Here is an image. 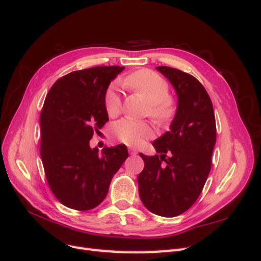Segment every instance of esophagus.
Segmentation results:
<instances>
[{
  "label": "esophagus",
  "instance_id": "esophagus-1",
  "mask_svg": "<svg viewBox=\"0 0 261 261\" xmlns=\"http://www.w3.org/2000/svg\"><path fill=\"white\" fill-rule=\"evenodd\" d=\"M128 151H129L130 154H136L137 153V150L135 148H133V147L128 148Z\"/></svg>",
  "mask_w": 261,
  "mask_h": 261
}]
</instances>
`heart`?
<instances>
[{"instance_id":"1","label":"heart","mask_w":261,"mask_h":261,"mask_svg":"<svg viewBox=\"0 0 261 261\" xmlns=\"http://www.w3.org/2000/svg\"><path fill=\"white\" fill-rule=\"evenodd\" d=\"M124 86L144 96L149 107V113L159 124H168L175 114V105L169 98V86L162 77L148 69L137 70L124 78ZM105 107L109 116L120 114L122 100L115 87H109L105 94ZM113 135L127 146H139L153 135L151 124L145 121L123 118L114 124Z\"/></svg>"}]
</instances>
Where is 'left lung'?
I'll return each mask as SVG.
<instances>
[{"mask_svg":"<svg viewBox=\"0 0 261 261\" xmlns=\"http://www.w3.org/2000/svg\"><path fill=\"white\" fill-rule=\"evenodd\" d=\"M155 68L174 88L177 107L170 130L152 143L160 155L139 153L145 168L138 187L149 211L171 218L191 208L206 183L217 140L216 118L208 92L195 77L168 66Z\"/></svg>","mask_w":261,"mask_h":261,"instance_id":"8db88e82","label":"left lung"}]
</instances>
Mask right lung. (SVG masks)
<instances>
[{"label":"right lung","instance_id":"right-lung-1","mask_svg":"<svg viewBox=\"0 0 261 261\" xmlns=\"http://www.w3.org/2000/svg\"><path fill=\"white\" fill-rule=\"evenodd\" d=\"M124 66L76 70L54 83L40 115V154L51 191L64 206L90 210L103 201L127 159L125 145L91 148L93 132L109 121L105 94Z\"/></svg>","mask_w":261,"mask_h":261}]
</instances>
